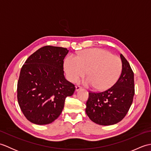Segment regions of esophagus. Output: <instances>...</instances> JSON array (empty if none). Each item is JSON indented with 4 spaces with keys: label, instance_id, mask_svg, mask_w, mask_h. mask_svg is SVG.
<instances>
[{
    "label": "esophagus",
    "instance_id": "obj_1",
    "mask_svg": "<svg viewBox=\"0 0 151 151\" xmlns=\"http://www.w3.org/2000/svg\"><path fill=\"white\" fill-rule=\"evenodd\" d=\"M75 88H76V91H78L80 90V89H81L82 88H81L80 86H75Z\"/></svg>",
    "mask_w": 151,
    "mask_h": 151
}]
</instances>
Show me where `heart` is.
Segmentation results:
<instances>
[{"label": "heart", "instance_id": "b5f03b06", "mask_svg": "<svg viewBox=\"0 0 151 151\" xmlns=\"http://www.w3.org/2000/svg\"><path fill=\"white\" fill-rule=\"evenodd\" d=\"M122 67L120 58L101 49L85 50L77 56L69 55L64 62V69L70 82L76 81L86 73L84 85L100 90L110 88L117 81Z\"/></svg>", "mask_w": 151, "mask_h": 151}]
</instances>
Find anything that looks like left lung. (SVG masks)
<instances>
[{"label":"left lung","instance_id":"obj_1","mask_svg":"<svg viewBox=\"0 0 151 151\" xmlns=\"http://www.w3.org/2000/svg\"><path fill=\"white\" fill-rule=\"evenodd\" d=\"M122 71L120 77L111 88L102 92H89L86 114L100 125H111L121 121L132 103L134 89V73L129 63L121 54Z\"/></svg>","mask_w":151,"mask_h":151}]
</instances>
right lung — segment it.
Segmentation results:
<instances>
[{"mask_svg": "<svg viewBox=\"0 0 151 151\" xmlns=\"http://www.w3.org/2000/svg\"><path fill=\"white\" fill-rule=\"evenodd\" d=\"M66 48L45 46L28 58L17 82V101L24 115L36 124L51 123L59 117L75 85L63 75Z\"/></svg>", "mask_w": 151, "mask_h": 151, "instance_id": "1", "label": "right lung"}]
</instances>
